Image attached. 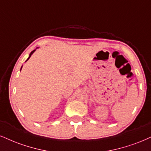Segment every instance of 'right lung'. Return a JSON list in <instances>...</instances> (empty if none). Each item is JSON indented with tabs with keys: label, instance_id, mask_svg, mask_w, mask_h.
<instances>
[{
	"label": "right lung",
	"instance_id": "1",
	"mask_svg": "<svg viewBox=\"0 0 151 151\" xmlns=\"http://www.w3.org/2000/svg\"><path fill=\"white\" fill-rule=\"evenodd\" d=\"M35 50H33V51H32V52H31L30 53V55H29V58L27 59V60H28V59H29V58H30V57H31V55H32V54H33V52H34V51H35ZM22 68H21V69H22Z\"/></svg>",
	"mask_w": 151,
	"mask_h": 151
}]
</instances>
